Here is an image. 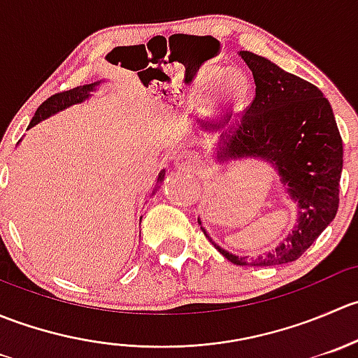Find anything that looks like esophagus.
Wrapping results in <instances>:
<instances>
[{
    "label": "esophagus",
    "instance_id": "obj_1",
    "mask_svg": "<svg viewBox=\"0 0 358 358\" xmlns=\"http://www.w3.org/2000/svg\"><path fill=\"white\" fill-rule=\"evenodd\" d=\"M176 166L182 169H197L201 166V159L192 152H182L176 157Z\"/></svg>",
    "mask_w": 358,
    "mask_h": 358
}]
</instances>
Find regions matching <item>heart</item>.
<instances>
[{
    "mask_svg": "<svg viewBox=\"0 0 358 358\" xmlns=\"http://www.w3.org/2000/svg\"><path fill=\"white\" fill-rule=\"evenodd\" d=\"M215 72H206L204 76L199 79V83L194 88L196 96H199L204 93V90L208 88V85L211 83ZM248 92V83L241 72L237 71H229L223 76H220L216 85L213 86L211 92H209V102L213 103V107L216 109H225V107L236 106L237 102L246 96Z\"/></svg>",
    "mask_w": 358,
    "mask_h": 358,
    "instance_id": "1",
    "label": "heart"
}]
</instances>
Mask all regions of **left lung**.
<instances>
[{
	"label": "left lung",
	"instance_id": "1",
	"mask_svg": "<svg viewBox=\"0 0 358 358\" xmlns=\"http://www.w3.org/2000/svg\"><path fill=\"white\" fill-rule=\"evenodd\" d=\"M251 69L256 96L236 128L213 147L216 164L258 159L277 171L296 206L291 232L256 258H241L215 243L234 265L273 266L296 262L334 220L339 204L343 142L329 100L317 86L251 52H239Z\"/></svg>",
	"mask_w": 358,
	"mask_h": 358
}]
</instances>
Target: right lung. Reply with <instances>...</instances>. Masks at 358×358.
I'll list each match as a JSON object with an SVG mask.
<instances>
[{
    "label": "right lung",
    "instance_id": "obj_1",
    "mask_svg": "<svg viewBox=\"0 0 358 358\" xmlns=\"http://www.w3.org/2000/svg\"><path fill=\"white\" fill-rule=\"evenodd\" d=\"M102 83H106V79H100V81L92 83V85H83V86H78V88L69 90V92L57 93V95L50 96L46 102H43L41 106L38 107L34 117H32V121L29 122L27 129H31L32 126H36L38 122L45 121V119L52 117V115L59 114V112L69 109V107L86 102V100L93 95V92H96V88H99ZM164 176H166V169H161V173H159L157 176V183L164 182Z\"/></svg>",
    "mask_w": 358,
    "mask_h": 358
}]
</instances>
